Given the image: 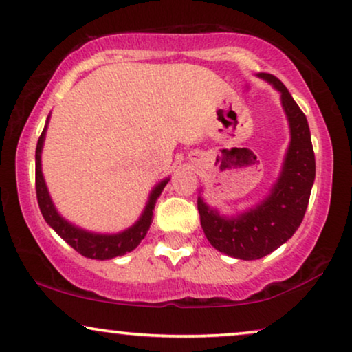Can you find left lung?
Listing matches in <instances>:
<instances>
[{"label": "left lung", "mask_w": 352, "mask_h": 352, "mask_svg": "<svg viewBox=\"0 0 352 352\" xmlns=\"http://www.w3.org/2000/svg\"><path fill=\"white\" fill-rule=\"evenodd\" d=\"M260 78L281 92L291 126V144L278 184L255 209L235 219H224L198 198L199 221L209 243L216 250L240 260L263 258L294 235L305 216L315 180V154L304 112L278 78L268 73H261Z\"/></svg>", "instance_id": "obj_1"}]
</instances>
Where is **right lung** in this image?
Returning <instances> with one entry per match:
<instances>
[{
	"mask_svg": "<svg viewBox=\"0 0 352 352\" xmlns=\"http://www.w3.org/2000/svg\"><path fill=\"white\" fill-rule=\"evenodd\" d=\"M47 130V128H45ZM45 130L38 138L37 149H35V191H37V201L38 208L42 211L43 219L47 224L65 240L69 243L78 253L82 256L94 258V260H110V258L124 255V253L135 250L140 245L141 240L148 234V229L153 222V209L155 204V199L162 193L164 186L167 185V180H164L153 190L149 197V203L146 206L143 216L136 222L133 228L124 230L122 234L115 235H100V234H91L86 230L74 228L69 222H66L63 217L56 212L55 206H53L50 195H48L45 182H43L42 168H40V153H42L43 138H45Z\"/></svg>",
	"mask_w": 352,
	"mask_h": 352,
	"instance_id": "1",
	"label": "right lung"
}]
</instances>
